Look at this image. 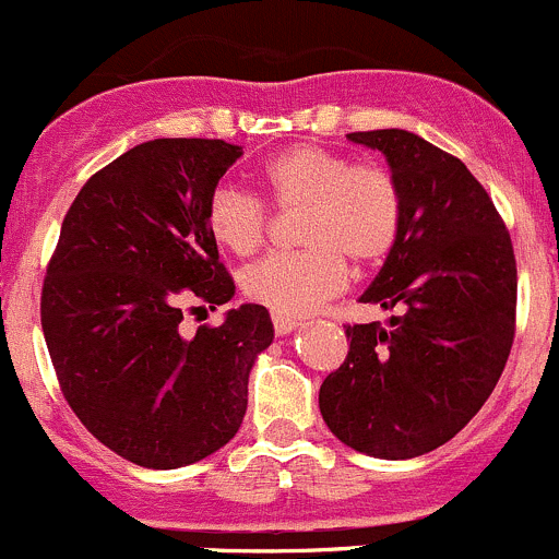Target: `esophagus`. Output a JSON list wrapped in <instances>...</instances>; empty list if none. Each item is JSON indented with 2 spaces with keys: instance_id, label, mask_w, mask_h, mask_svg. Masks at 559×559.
<instances>
[{
  "instance_id": "obj_1",
  "label": "esophagus",
  "mask_w": 559,
  "mask_h": 559,
  "mask_svg": "<svg viewBox=\"0 0 559 559\" xmlns=\"http://www.w3.org/2000/svg\"><path fill=\"white\" fill-rule=\"evenodd\" d=\"M272 323H274V334L285 336V334H290L293 329H296L298 320H296V318H287V314H277V312H274V314H272Z\"/></svg>"
}]
</instances>
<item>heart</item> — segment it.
I'll return each mask as SVG.
<instances>
[{
	"mask_svg": "<svg viewBox=\"0 0 559 559\" xmlns=\"http://www.w3.org/2000/svg\"><path fill=\"white\" fill-rule=\"evenodd\" d=\"M261 185L274 209L298 212L296 241L304 245L241 274L245 296L272 312H312L345 287L347 263L358 272L378 269L400 241L405 195L385 165L301 143L263 165ZM269 223L266 203L236 185H219L206 203L209 234L234 255H252L266 241Z\"/></svg>",
	"mask_w": 559,
	"mask_h": 559,
	"instance_id": "1",
	"label": "heart"
}]
</instances>
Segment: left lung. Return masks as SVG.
Instances as JSON below:
<instances>
[{
	"label": "left lung",
	"mask_w": 559,
	"mask_h": 559,
	"mask_svg": "<svg viewBox=\"0 0 559 559\" xmlns=\"http://www.w3.org/2000/svg\"><path fill=\"white\" fill-rule=\"evenodd\" d=\"M385 154L405 195L394 252L364 304L391 325H345L320 413L350 449L413 460L449 443L495 391L516 334V258L489 192L454 154L407 130L350 132Z\"/></svg>",
	"instance_id": "1"
}]
</instances>
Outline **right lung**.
Segmentation results:
<instances>
[{
	"label": "right lung",
	"mask_w": 559,
	"mask_h": 559,
	"mask_svg": "<svg viewBox=\"0 0 559 559\" xmlns=\"http://www.w3.org/2000/svg\"><path fill=\"white\" fill-rule=\"evenodd\" d=\"M241 146L157 138L92 176L68 209L43 280L40 320L59 389L86 429L132 465L174 469L223 449L247 380L274 340L269 309L181 331L234 298L206 203Z\"/></svg>",
	"instance_id": "obj_1"
}]
</instances>
